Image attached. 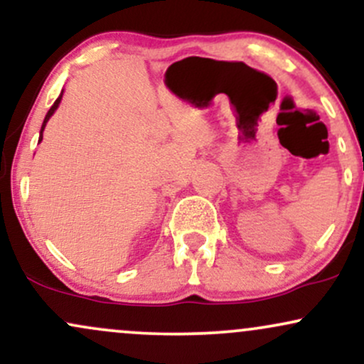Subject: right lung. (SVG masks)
<instances>
[{
  "mask_svg": "<svg viewBox=\"0 0 364 364\" xmlns=\"http://www.w3.org/2000/svg\"><path fill=\"white\" fill-rule=\"evenodd\" d=\"M61 97H63V92H61V95H60V97H58L56 101H54V104H53V106H51V109L48 111V114H46V118H44V123H43V128H41V136H39V141L43 140V132H44V128H46V123H48L49 118H51V116L54 114V111L58 109V106H60V102H61Z\"/></svg>",
  "mask_w": 364,
  "mask_h": 364,
  "instance_id": "right-lung-1",
  "label": "right lung"
}]
</instances>
